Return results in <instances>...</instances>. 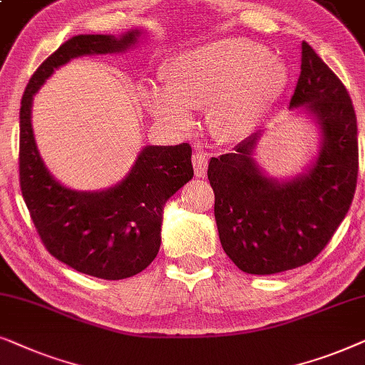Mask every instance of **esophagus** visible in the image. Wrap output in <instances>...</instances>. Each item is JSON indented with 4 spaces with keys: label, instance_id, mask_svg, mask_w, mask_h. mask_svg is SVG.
<instances>
[{
    "label": "esophagus",
    "instance_id": "1",
    "mask_svg": "<svg viewBox=\"0 0 365 365\" xmlns=\"http://www.w3.org/2000/svg\"><path fill=\"white\" fill-rule=\"evenodd\" d=\"M192 162H193V170H195L197 177H200V178L205 177V175H207V165H208L207 153H202V152L195 153V155H193Z\"/></svg>",
    "mask_w": 365,
    "mask_h": 365
}]
</instances>
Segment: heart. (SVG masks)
I'll list each match as a JSON object with an SVG mask.
<instances>
[{
    "label": "heart",
    "mask_w": 365,
    "mask_h": 365,
    "mask_svg": "<svg viewBox=\"0 0 365 365\" xmlns=\"http://www.w3.org/2000/svg\"><path fill=\"white\" fill-rule=\"evenodd\" d=\"M163 86H148L143 105L175 130L193 123L190 110L208 106L212 132L223 140L250 135L284 95L289 71L279 56L245 38H222L170 58Z\"/></svg>",
    "instance_id": "1"
}]
</instances>
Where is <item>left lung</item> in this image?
Masks as SVG:
<instances>
[{"label": "left lung", "mask_w": 365, "mask_h": 365, "mask_svg": "<svg viewBox=\"0 0 365 365\" xmlns=\"http://www.w3.org/2000/svg\"><path fill=\"white\" fill-rule=\"evenodd\" d=\"M300 76L289 110L319 132L312 162L292 177H270L257 163L262 130L233 153L210 158L215 222L225 254L242 272L272 275L317 257L351 207L357 183V118L346 86L302 43Z\"/></svg>", "instance_id": "obj_1"}]
</instances>
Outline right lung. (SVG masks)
Returning <instances> with one entry per match:
<instances>
[{
    "mask_svg": "<svg viewBox=\"0 0 365 365\" xmlns=\"http://www.w3.org/2000/svg\"><path fill=\"white\" fill-rule=\"evenodd\" d=\"M143 35L135 28L121 36H73L33 73L19 108V185L43 244L63 264L105 280L137 275L157 257L165 203L193 177L192 147L147 145L118 183L73 190L53 177L36 147L33 96L73 58L118 55Z\"/></svg>",
    "mask_w": 365,
    "mask_h": 365,
    "instance_id": "1",
    "label": "right lung"
}]
</instances>
